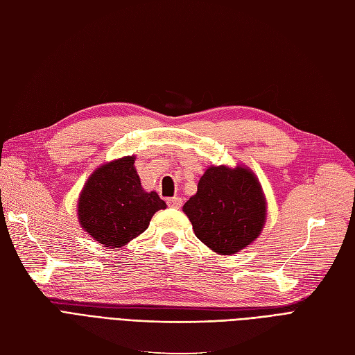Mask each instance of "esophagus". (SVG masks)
<instances>
[{
	"mask_svg": "<svg viewBox=\"0 0 355 355\" xmlns=\"http://www.w3.org/2000/svg\"><path fill=\"white\" fill-rule=\"evenodd\" d=\"M168 205L171 208H181V205H182V199L181 198H178V196H175V198H169L168 199Z\"/></svg>",
	"mask_w": 355,
	"mask_h": 355,
	"instance_id": "esophagus-1",
	"label": "esophagus"
}]
</instances>
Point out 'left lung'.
I'll return each instance as SVG.
<instances>
[{
	"instance_id": "1",
	"label": "left lung",
	"mask_w": 355,
	"mask_h": 355,
	"mask_svg": "<svg viewBox=\"0 0 355 355\" xmlns=\"http://www.w3.org/2000/svg\"><path fill=\"white\" fill-rule=\"evenodd\" d=\"M182 211L202 243L218 255H233L254 243L267 220V199L245 165H211Z\"/></svg>"
}]
</instances>
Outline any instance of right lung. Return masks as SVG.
Returning <instances> with one entry per match:
<instances>
[{
  "instance_id": "add662e5",
  "label": "right lung",
  "mask_w": 355,
  "mask_h": 355,
  "mask_svg": "<svg viewBox=\"0 0 355 355\" xmlns=\"http://www.w3.org/2000/svg\"><path fill=\"white\" fill-rule=\"evenodd\" d=\"M135 156L103 164L88 177L78 198V221L106 248H122L147 230L152 216L166 203L146 191L134 166Z\"/></svg>"
}]
</instances>
